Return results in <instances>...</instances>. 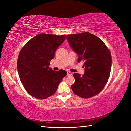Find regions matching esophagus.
<instances>
[{
	"label": "esophagus",
	"mask_w": 131,
	"mask_h": 131,
	"mask_svg": "<svg viewBox=\"0 0 131 131\" xmlns=\"http://www.w3.org/2000/svg\"><path fill=\"white\" fill-rule=\"evenodd\" d=\"M67 75H72V73H71V72H67Z\"/></svg>",
	"instance_id": "obj_1"
}]
</instances>
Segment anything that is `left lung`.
Wrapping results in <instances>:
<instances>
[{
	"label": "left lung",
	"mask_w": 131,
	"mask_h": 131,
	"mask_svg": "<svg viewBox=\"0 0 131 131\" xmlns=\"http://www.w3.org/2000/svg\"><path fill=\"white\" fill-rule=\"evenodd\" d=\"M67 39L78 56L77 62H84L85 73H74L75 82L71 86L74 94L90 98L101 91L109 80L112 67L111 54L106 45L89 32L67 35Z\"/></svg>",
	"instance_id": "left-lung-1"
}]
</instances>
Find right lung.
<instances>
[{
	"label": "right lung",
	"mask_w": 131,
	"mask_h": 131,
	"mask_svg": "<svg viewBox=\"0 0 131 131\" xmlns=\"http://www.w3.org/2000/svg\"><path fill=\"white\" fill-rule=\"evenodd\" d=\"M66 35L58 36L40 34L32 38L20 51L17 60L19 78L32 96L45 99L54 95L67 72L49 67L57 48L64 41Z\"/></svg>",
	"instance_id": "obj_1"
}]
</instances>
